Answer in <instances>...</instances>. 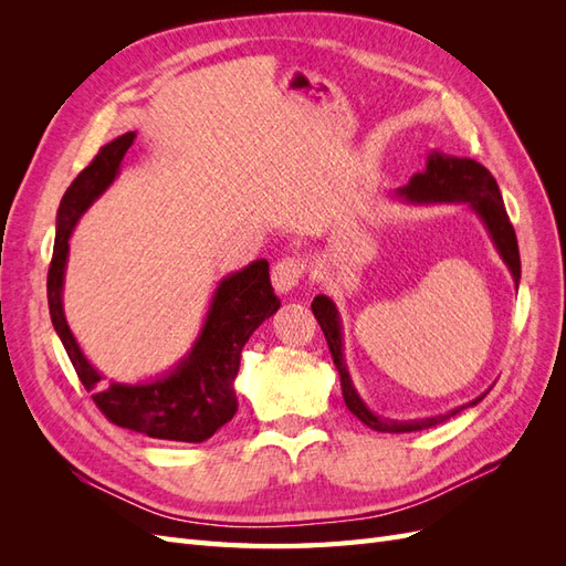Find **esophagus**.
Here are the masks:
<instances>
[{"label":"esophagus","mask_w":566,"mask_h":566,"mask_svg":"<svg viewBox=\"0 0 566 566\" xmlns=\"http://www.w3.org/2000/svg\"><path fill=\"white\" fill-rule=\"evenodd\" d=\"M306 273V262L300 254H287L283 260H279L271 269V283L279 293H290Z\"/></svg>","instance_id":"obj_1"}]
</instances>
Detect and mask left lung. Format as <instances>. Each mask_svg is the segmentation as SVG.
Listing matches in <instances>:
<instances>
[{"mask_svg":"<svg viewBox=\"0 0 566 566\" xmlns=\"http://www.w3.org/2000/svg\"><path fill=\"white\" fill-rule=\"evenodd\" d=\"M399 196L410 202H468L470 208L479 214V219L484 221L491 241H493L495 250L501 252L503 262L507 264V269L512 273V279H515V283H520L522 264H520L517 235H515V229H512L510 217L505 212L501 188L484 165H479L476 160H470V158H455V156H449V153H441L434 148V150H430V156H427V165L422 172L410 177V181L403 188H399ZM312 312L321 325L325 339H328L333 364L339 373L342 397H345L347 408L375 432L399 434V432L427 430V427H434L443 420H449L451 416L460 413L462 408L476 406L486 397V394H482V397H476L474 401L451 410V413L434 416V418L389 420V418L375 416L373 410L361 401V397H358L354 385H352L345 356H342V325H339V314H337L335 302L331 297L318 295L312 302Z\"/></svg>","mask_w":566,"mask_h":566,"instance_id":"left-lung-1","label":"left lung"}]
</instances>
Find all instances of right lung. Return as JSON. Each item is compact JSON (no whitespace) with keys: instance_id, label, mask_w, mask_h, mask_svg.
Returning a JSON list of instances; mask_svg holds the SVG:
<instances>
[{"instance_id":"add662e5","label":"right lung","mask_w":566,"mask_h":566,"mask_svg":"<svg viewBox=\"0 0 566 566\" xmlns=\"http://www.w3.org/2000/svg\"><path fill=\"white\" fill-rule=\"evenodd\" d=\"M134 136L127 132L106 144L67 186L59 205L54 256L46 276L49 314L80 382L113 424L150 439L200 443L235 416L233 380L241 368V352L262 321L279 312L281 300L273 295L269 262L256 260L219 283L196 345L172 373L142 385L101 382V373L84 358L63 314L67 238L77 219L117 177Z\"/></svg>"}]
</instances>
